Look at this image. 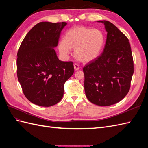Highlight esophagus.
Here are the masks:
<instances>
[{
    "instance_id": "34e87169",
    "label": "esophagus",
    "mask_w": 148,
    "mask_h": 148,
    "mask_svg": "<svg viewBox=\"0 0 148 148\" xmlns=\"http://www.w3.org/2000/svg\"><path fill=\"white\" fill-rule=\"evenodd\" d=\"M74 69L75 70H78L79 69V66L77 64H74Z\"/></svg>"
}]
</instances>
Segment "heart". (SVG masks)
<instances>
[{
	"label": "heart",
	"mask_w": 148,
	"mask_h": 148,
	"mask_svg": "<svg viewBox=\"0 0 148 148\" xmlns=\"http://www.w3.org/2000/svg\"><path fill=\"white\" fill-rule=\"evenodd\" d=\"M106 36L103 31L83 26H73L66 31L65 39L58 44L60 54L67 59L71 49L79 61L88 63L99 57L104 46Z\"/></svg>",
	"instance_id": "obj_1"
}]
</instances>
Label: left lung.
<instances>
[{"mask_svg": "<svg viewBox=\"0 0 148 148\" xmlns=\"http://www.w3.org/2000/svg\"><path fill=\"white\" fill-rule=\"evenodd\" d=\"M104 25L107 39L102 53L83 67L84 91L92 104L109 106L127 95L133 74L130 44L122 31L109 21Z\"/></svg>", "mask_w": 148, "mask_h": 148, "instance_id": "1", "label": "left lung"}]
</instances>
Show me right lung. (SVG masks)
I'll list each match as a JSON object with an SVG mask.
<instances>
[{
    "label": "right lung",
    "instance_id": "right-lung-1",
    "mask_svg": "<svg viewBox=\"0 0 148 148\" xmlns=\"http://www.w3.org/2000/svg\"><path fill=\"white\" fill-rule=\"evenodd\" d=\"M66 24L40 22L26 35L18 52V79L26 97L36 105L50 107L60 102L64 84L73 74V62L60 60L54 50Z\"/></svg>",
    "mask_w": 148,
    "mask_h": 148
}]
</instances>
